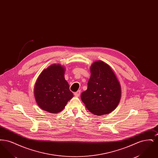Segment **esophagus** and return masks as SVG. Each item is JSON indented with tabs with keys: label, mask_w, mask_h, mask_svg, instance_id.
Listing matches in <instances>:
<instances>
[{
	"label": "esophagus",
	"mask_w": 158,
	"mask_h": 158,
	"mask_svg": "<svg viewBox=\"0 0 158 158\" xmlns=\"http://www.w3.org/2000/svg\"><path fill=\"white\" fill-rule=\"evenodd\" d=\"M80 94H81V90H77V92H76L74 93V95L76 97H79Z\"/></svg>",
	"instance_id": "1"
}]
</instances>
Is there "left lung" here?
<instances>
[{
	"label": "left lung",
	"mask_w": 158,
	"mask_h": 158,
	"mask_svg": "<svg viewBox=\"0 0 158 158\" xmlns=\"http://www.w3.org/2000/svg\"><path fill=\"white\" fill-rule=\"evenodd\" d=\"M90 71L88 89L82 93L81 99L93 114H110L120 101V82L111 66L101 60L94 62L90 66Z\"/></svg>",
	"instance_id": "8db88e82"
}]
</instances>
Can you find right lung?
Masks as SVG:
<instances>
[{
    "mask_svg": "<svg viewBox=\"0 0 158 158\" xmlns=\"http://www.w3.org/2000/svg\"><path fill=\"white\" fill-rule=\"evenodd\" d=\"M65 68L53 64L44 69L38 77L34 86V97L38 106L48 113H60L73 98L64 78Z\"/></svg>",
    "mask_w": 158,
    "mask_h": 158,
    "instance_id": "add662e5",
    "label": "right lung"
}]
</instances>
